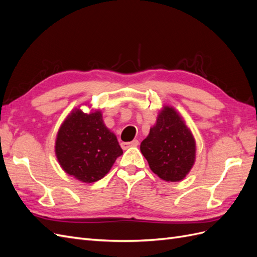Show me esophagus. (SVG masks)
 <instances>
[{
  "label": "esophagus",
  "mask_w": 257,
  "mask_h": 257,
  "mask_svg": "<svg viewBox=\"0 0 257 257\" xmlns=\"http://www.w3.org/2000/svg\"><path fill=\"white\" fill-rule=\"evenodd\" d=\"M139 145V142L137 141V139H134L133 142H131V143H122L121 144V147H122V149H127V148H130V147H137Z\"/></svg>",
  "instance_id": "obj_1"
}]
</instances>
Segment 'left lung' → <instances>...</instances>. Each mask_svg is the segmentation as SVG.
Instances as JSON below:
<instances>
[{"mask_svg":"<svg viewBox=\"0 0 257 257\" xmlns=\"http://www.w3.org/2000/svg\"><path fill=\"white\" fill-rule=\"evenodd\" d=\"M141 151L152 172L167 182L181 181L196 159V143L182 115L164 105L157 122L141 144Z\"/></svg>","mask_w":257,"mask_h":257,"instance_id":"1","label":"left lung"}]
</instances>
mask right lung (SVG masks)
Here are the masks:
<instances>
[{
    "label": "right lung",
    "instance_id": "1",
    "mask_svg": "<svg viewBox=\"0 0 257 257\" xmlns=\"http://www.w3.org/2000/svg\"><path fill=\"white\" fill-rule=\"evenodd\" d=\"M54 152L64 172L84 183L95 182L109 173L123 151L108 128L102 111H71L58 131Z\"/></svg>",
    "mask_w": 257,
    "mask_h": 257
}]
</instances>
